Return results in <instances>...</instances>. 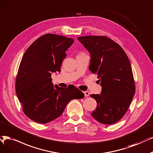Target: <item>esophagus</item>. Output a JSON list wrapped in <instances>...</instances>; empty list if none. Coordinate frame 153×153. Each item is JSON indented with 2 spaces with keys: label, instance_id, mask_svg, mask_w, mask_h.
<instances>
[{
  "label": "esophagus",
  "instance_id": "esophagus-1",
  "mask_svg": "<svg viewBox=\"0 0 153 153\" xmlns=\"http://www.w3.org/2000/svg\"><path fill=\"white\" fill-rule=\"evenodd\" d=\"M84 96H85L86 97H88L89 96V93L88 91H84Z\"/></svg>",
  "mask_w": 153,
  "mask_h": 153
}]
</instances>
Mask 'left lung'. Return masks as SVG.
<instances>
[{"instance_id":"left-lung-1","label":"left lung","mask_w":153,"mask_h":153,"mask_svg":"<svg viewBox=\"0 0 153 153\" xmlns=\"http://www.w3.org/2000/svg\"><path fill=\"white\" fill-rule=\"evenodd\" d=\"M77 39L91 55L89 69L97 74L102 87L100 94H91L97 103L91 115L110 125L125 115L135 94L131 62L118 43L106 36H86Z\"/></svg>"}]
</instances>
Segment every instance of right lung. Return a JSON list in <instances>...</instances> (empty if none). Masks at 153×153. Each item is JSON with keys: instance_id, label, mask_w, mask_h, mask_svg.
Listing matches in <instances>:
<instances>
[{"instance_id": "right-lung-1", "label": "right lung", "mask_w": 153, "mask_h": 153, "mask_svg": "<svg viewBox=\"0 0 153 153\" xmlns=\"http://www.w3.org/2000/svg\"><path fill=\"white\" fill-rule=\"evenodd\" d=\"M74 39L46 34L26 50L19 67L16 93L23 112L31 120L47 123L60 117L69 101L84 98L76 87L53 86L51 75L60 71L65 52Z\"/></svg>"}]
</instances>
